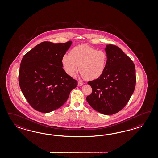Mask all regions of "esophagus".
Listing matches in <instances>:
<instances>
[{
  "instance_id": "esophagus-1",
  "label": "esophagus",
  "mask_w": 158,
  "mask_h": 158,
  "mask_svg": "<svg viewBox=\"0 0 158 158\" xmlns=\"http://www.w3.org/2000/svg\"><path fill=\"white\" fill-rule=\"evenodd\" d=\"M83 85V83H82V82H81V81H78L77 85H78L79 87H81V86Z\"/></svg>"
}]
</instances>
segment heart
<instances>
[{"mask_svg": "<svg viewBox=\"0 0 158 158\" xmlns=\"http://www.w3.org/2000/svg\"><path fill=\"white\" fill-rule=\"evenodd\" d=\"M62 63L63 69L69 77H74L79 67L81 77L93 81L104 73L107 64V56L103 51H97L83 44L73 47L70 55L64 54Z\"/></svg>", "mask_w": 158, "mask_h": 158, "instance_id": "heart-1", "label": "heart"}]
</instances>
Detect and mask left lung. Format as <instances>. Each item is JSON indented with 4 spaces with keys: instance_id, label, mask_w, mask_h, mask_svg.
Masks as SVG:
<instances>
[{
    "instance_id": "obj_1",
    "label": "left lung",
    "mask_w": 158,
    "mask_h": 158,
    "mask_svg": "<svg viewBox=\"0 0 158 158\" xmlns=\"http://www.w3.org/2000/svg\"><path fill=\"white\" fill-rule=\"evenodd\" d=\"M107 64L103 74L88 82L93 89L86 100L96 111L112 115L122 110L134 91L135 65L119 47L107 45Z\"/></svg>"
}]
</instances>
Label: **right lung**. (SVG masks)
<instances>
[{
    "instance_id": "1",
    "label": "right lung",
    "mask_w": 158,
    "mask_h": 158,
    "mask_svg": "<svg viewBox=\"0 0 158 158\" xmlns=\"http://www.w3.org/2000/svg\"><path fill=\"white\" fill-rule=\"evenodd\" d=\"M72 41L64 43H40L26 54L19 73L21 91L35 110L48 113L60 107L68 99L77 81L63 69V56Z\"/></svg>"
}]
</instances>
